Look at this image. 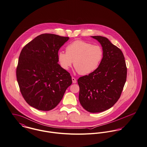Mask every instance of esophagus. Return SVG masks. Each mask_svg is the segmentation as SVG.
<instances>
[{
	"mask_svg": "<svg viewBox=\"0 0 147 147\" xmlns=\"http://www.w3.org/2000/svg\"><path fill=\"white\" fill-rule=\"evenodd\" d=\"M71 79H72V82H73V83H77V80H76V79L75 78L72 77Z\"/></svg>",
	"mask_w": 147,
	"mask_h": 147,
	"instance_id": "obj_1",
	"label": "esophagus"
}]
</instances>
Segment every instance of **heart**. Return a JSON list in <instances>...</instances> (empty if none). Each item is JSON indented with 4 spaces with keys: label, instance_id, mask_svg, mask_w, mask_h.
I'll list each match as a JSON object with an SVG mask.
<instances>
[{
    "label": "heart",
    "instance_id": "heart-1",
    "mask_svg": "<svg viewBox=\"0 0 147 147\" xmlns=\"http://www.w3.org/2000/svg\"><path fill=\"white\" fill-rule=\"evenodd\" d=\"M66 52L60 51L57 59L60 66L68 70L73 64L81 75H87L94 71L100 65L103 57V51L98 45L83 40H76L68 45Z\"/></svg>",
    "mask_w": 147,
    "mask_h": 147
}]
</instances>
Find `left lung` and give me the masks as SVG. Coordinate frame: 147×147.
<instances>
[{"mask_svg":"<svg viewBox=\"0 0 147 147\" xmlns=\"http://www.w3.org/2000/svg\"><path fill=\"white\" fill-rule=\"evenodd\" d=\"M102 47L103 57L98 68L78 80L79 100L91 113L104 112L120 98L127 77V67L121 50L101 36H92Z\"/></svg>","mask_w":147,"mask_h":147,"instance_id":"1","label":"left lung"}]
</instances>
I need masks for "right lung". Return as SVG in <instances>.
<instances>
[{"instance_id":"1","label":"right lung","mask_w":147,"mask_h":147,"mask_svg":"<svg viewBox=\"0 0 147 147\" xmlns=\"http://www.w3.org/2000/svg\"><path fill=\"white\" fill-rule=\"evenodd\" d=\"M69 37L43 34L25 45L20 53L16 77L21 93L34 108H55L72 83L69 72L58 64L57 54Z\"/></svg>"}]
</instances>
